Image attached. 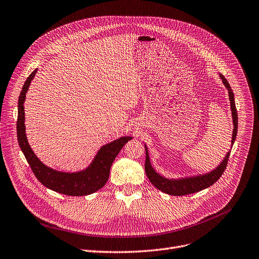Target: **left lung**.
Segmentation results:
<instances>
[{
  "mask_svg": "<svg viewBox=\"0 0 259 259\" xmlns=\"http://www.w3.org/2000/svg\"><path fill=\"white\" fill-rule=\"evenodd\" d=\"M219 78L223 81L226 89L228 90L229 94V100H230V106L232 112V120H233V133H232V140H231V147L230 151L226 154L225 158L215 168L212 170L207 171L204 174H198L193 176H186L180 178H167L163 175L159 174L158 171L153 167L151 163V158L149 154V150H147L146 144H144L145 147V174L151 181L153 186L167 195L173 196H182V195H189L193 193H197L199 191H202L204 189H207L208 187L213 186V184L221 177L223 173L226 169L228 159L231 153V149L235 142L236 135H237V126H238V117H237V110L235 106V99H234V94L231 89V86L228 82V80L219 73Z\"/></svg>",
  "mask_w": 259,
  "mask_h": 259,
  "instance_id": "obj_1",
  "label": "left lung"
}]
</instances>
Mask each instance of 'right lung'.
Masks as SVG:
<instances>
[{"label":"right lung","mask_w":259,"mask_h":259,"mask_svg":"<svg viewBox=\"0 0 259 259\" xmlns=\"http://www.w3.org/2000/svg\"><path fill=\"white\" fill-rule=\"evenodd\" d=\"M38 68L34 69L24 83L18 102V121L17 133L18 141L21 150L29 163L33 174L44 187L60 194L68 196H85L91 195L104 187L108 180L109 170L115 158L132 137L122 136L112 142L101 146L92 162L85 168L77 171L57 170L44 164L36 157L30 147L25 128V109L24 102L26 99V93L30 83L34 78Z\"/></svg>","instance_id":"add662e5"}]
</instances>
